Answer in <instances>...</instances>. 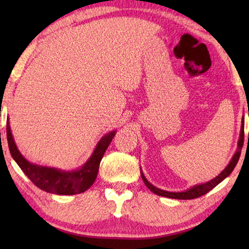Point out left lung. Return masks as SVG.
<instances>
[{
  "label": "left lung",
  "mask_w": 249,
  "mask_h": 249,
  "mask_svg": "<svg viewBox=\"0 0 249 249\" xmlns=\"http://www.w3.org/2000/svg\"><path fill=\"white\" fill-rule=\"evenodd\" d=\"M248 116H249V112H248ZM248 138H249V136H248ZM243 145H244V116L242 119V127H241V134H239L238 148H237V150H236L235 155L233 156V158H231V160L230 161L229 165H227V167L221 172L220 175L215 177L214 179H212L211 181H208V182H205V183L193 185L192 188L188 189V190L182 191V192H170V191H165V190H161V189L156 188L155 185L151 184L149 181L145 178L144 174H142V171L141 170L142 179V181H144V183L146 184V187L148 188L151 192H154L155 195H157V196L170 197V199H178V200L196 199V197H199V196H203V195H205V193H208L209 191L212 190L214 187H216V185L220 182H222V181L224 180L226 177H229L231 174V171L234 170L235 166L237 165L239 156H241Z\"/></svg>",
  "instance_id": "obj_1"
}]
</instances>
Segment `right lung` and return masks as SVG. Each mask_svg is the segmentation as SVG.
I'll return each instance as SVG.
<instances>
[{"mask_svg": "<svg viewBox=\"0 0 249 249\" xmlns=\"http://www.w3.org/2000/svg\"><path fill=\"white\" fill-rule=\"evenodd\" d=\"M116 130L107 133L101 138L96 145L93 154L88 159V161L80 168L73 171H64L56 168L43 167L29 162L24 158L16 147L13 135L11 132L10 123H6V136L8 148L12 157L19 166L20 169L26 175L32 182L41 190L54 195L72 196L87 191L94 183L98 176L99 166L102 160L105 150L107 149L109 142L115 136Z\"/></svg>", "mask_w": 249, "mask_h": 249, "instance_id": "obj_1", "label": "right lung"}]
</instances>
